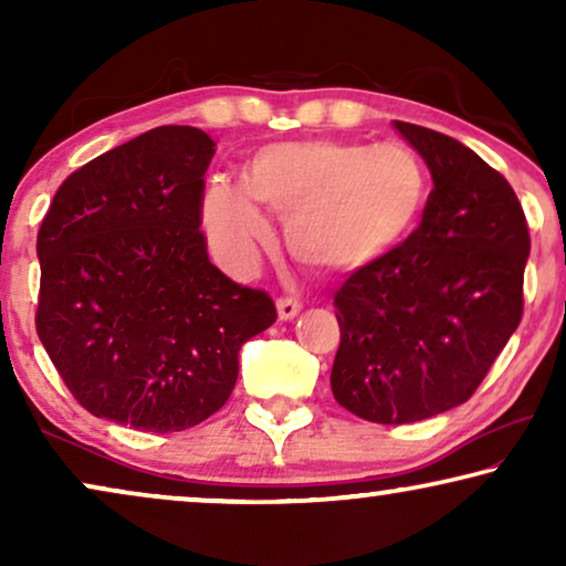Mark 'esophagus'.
<instances>
[{"instance_id": "esophagus-1", "label": "esophagus", "mask_w": 566, "mask_h": 566, "mask_svg": "<svg viewBox=\"0 0 566 566\" xmlns=\"http://www.w3.org/2000/svg\"><path fill=\"white\" fill-rule=\"evenodd\" d=\"M301 306H304V304H301L298 298L281 296V298H277V316H281L283 322H289V319H293V316L301 312Z\"/></svg>"}]
</instances>
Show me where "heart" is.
Segmentation results:
<instances>
[{
    "mask_svg": "<svg viewBox=\"0 0 566 566\" xmlns=\"http://www.w3.org/2000/svg\"><path fill=\"white\" fill-rule=\"evenodd\" d=\"M428 196V167L409 146L314 138L260 149L247 165L244 188L213 185L200 219L229 268L250 265L273 237L262 203L285 216V242L301 265L355 273L412 234Z\"/></svg>",
    "mask_w": 566,
    "mask_h": 566,
    "instance_id": "b5f03b06",
    "label": "heart"
}]
</instances>
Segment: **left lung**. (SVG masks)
<instances>
[{"label": "left lung", "mask_w": 566, "mask_h": 566, "mask_svg": "<svg viewBox=\"0 0 566 566\" xmlns=\"http://www.w3.org/2000/svg\"><path fill=\"white\" fill-rule=\"evenodd\" d=\"M430 167L422 223L335 293L337 405L405 424L471 399L523 316L531 252L515 190L469 146L394 123Z\"/></svg>", "instance_id": "8db88e82"}]
</instances>
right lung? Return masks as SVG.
Wrapping results in <instances>:
<instances>
[{
    "mask_svg": "<svg viewBox=\"0 0 566 566\" xmlns=\"http://www.w3.org/2000/svg\"><path fill=\"white\" fill-rule=\"evenodd\" d=\"M213 138L159 126L61 182L38 231L35 329L90 415L180 432L227 405L239 350L277 319L265 291L208 260Z\"/></svg>",
    "mask_w": 566,
    "mask_h": 566,
    "instance_id": "right-lung-1",
    "label": "right lung"
}]
</instances>
